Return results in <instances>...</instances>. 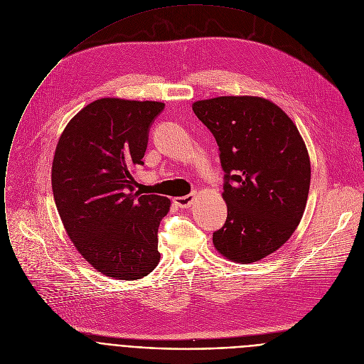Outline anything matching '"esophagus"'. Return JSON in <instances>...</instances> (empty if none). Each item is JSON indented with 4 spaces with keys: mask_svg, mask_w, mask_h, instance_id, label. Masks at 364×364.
<instances>
[{
    "mask_svg": "<svg viewBox=\"0 0 364 364\" xmlns=\"http://www.w3.org/2000/svg\"><path fill=\"white\" fill-rule=\"evenodd\" d=\"M195 200V193H189V195H185V196H176L173 198V202L176 206L179 208H189Z\"/></svg>",
    "mask_w": 364,
    "mask_h": 364,
    "instance_id": "esophagus-1",
    "label": "esophagus"
}]
</instances>
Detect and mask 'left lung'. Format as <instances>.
I'll return each mask as SVG.
<instances>
[{"label":"left lung","mask_w":364,"mask_h":364,"mask_svg":"<svg viewBox=\"0 0 364 364\" xmlns=\"http://www.w3.org/2000/svg\"><path fill=\"white\" fill-rule=\"evenodd\" d=\"M193 113L212 132L225 172V225L212 242L225 258L250 264L282 247L299 227L310 189L306 143L282 109L257 96L198 100Z\"/></svg>","instance_id":"obj_1"}]
</instances>
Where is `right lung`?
<instances>
[{
  "label": "right lung",
  "mask_w": 364,
  "mask_h": 364,
  "mask_svg": "<svg viewBox=\"0 0 364 364\" xmlns=\"http://www.w3.org/2000/svg\"><path fill=\"white\" fill-rule=\"evenodd\" d=\"M161 102L95 100L63 130L51 186L64 230L82 257L103 275L139 279L159 264L158 228L171 200L134 192L149 127Z\"/></svg>",
  "instance_id": "1"
}]
</instances>
